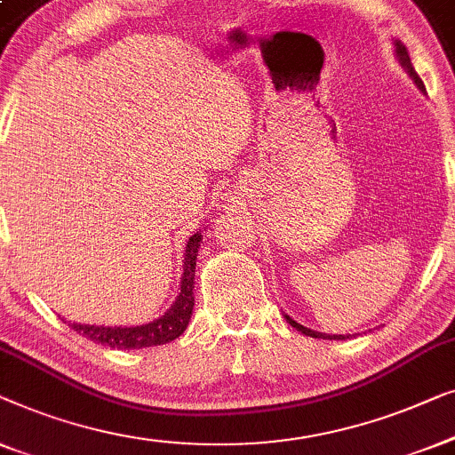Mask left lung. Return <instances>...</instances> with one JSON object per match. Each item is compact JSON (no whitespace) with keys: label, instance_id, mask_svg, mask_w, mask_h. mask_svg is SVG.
<instances>
[{"label":"left lung","instance_id":"left-lung-1","mask_svg":"<svg viewBox=\"0 0 455 455\" xmlns=\"http://www.w3.org/2000/svg\"><path fill=\"white\" fill-rule=\"evenodd\" d=\"M395 44V57H398V61H400V66L406 69L408 72V76H411V78L414 80V84H417L420 91H425V84H422V80L419 78V74L414 72V68H412V61H411V55H408V49L404 47V44H402L400 41H395L394 43ZM286 317V322H289L292 328H297L300 334H305V336H311V338H325V340H344V336H330V334H322V331H315V330H309V328H305V325H300V323H297L294 322V319H291L289 315H284Z\"/></svg>","mask_w":455,"mask_h":455}]
</instances>
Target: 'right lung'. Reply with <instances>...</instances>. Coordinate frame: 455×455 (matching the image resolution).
<instances>
[{
  "mask_svg": "<svg viewBox=\"0 0 455 455\" xmlns=\"http://www.w3.org/2000/svg\"><path fill=\"white\" fill-rule=\"evenodd\" d=\"M202 230H196L189 236L188 247L183 253V276L179 297L171 309L163 317L155 322L136 325V328H108V325H88V323H69L76 334L88 338V340L102 344V347L117 348V350H136L148 347H161L171 340H175L188 328L191 311H194V276H196V259L197 249H200Z\"/></svg>",
  "mask_w": 455,
  "mask_h": 455,
  "instance_id": "add662e5",
  "label": "right lung"
}]
</instances>
